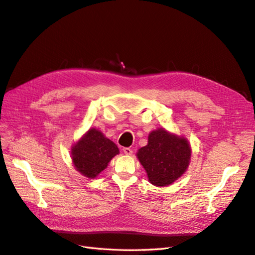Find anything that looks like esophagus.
Listing matches in <instances>:
<instances>
[{
	"label": "esophagus",
	"mask_w": 255,
	"mask_h": 255,
	"mask_svg": "<svg viewBox=\"0 0 255 255\" xmlns=\"http://www.w3.org/2000/svg\"><path fill=\"white\" fill-rule=\"evenodd\" d=\"M122 151L125 152V154H127V155H132L133 154V150L130 148H123Z\"/></svg>",
	"instance_id": "esophagus-1"
}]
</instances>
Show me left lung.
<instances>
[{"instance_id":"obj_1","label":"left lung","mask_w":255,"mask_h":255,"mask_svg":"<svg viewBox=\"0 0 255 255\" xmlns=\"http://www.w3.org/2000/svg\"><path fill=\"white\" fill-rule=\"evenodd\" d=\"M190 155L188 141L164 128L150 133L148 144L137 153L149 181L156 186H166L179 179L186 171Z\"/></svg>"}]
</instances>
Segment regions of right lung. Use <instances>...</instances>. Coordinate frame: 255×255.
I'll use <instances>...</instances> for the list:
<instances>
[{
    "mask_svg": "<svg viewBox=\"0 0 255 255\" xmlns=\"http://www.w3.org/2000/svg\"><path fill=\"white\" fill-rule=\"evenodd\" d=\"M118 153V146L112 140L105 138L100 130L90 128L72 148V160L76 170L94 179Z\"/></svg>",
    "mask_w": 255,
    "mask_h": 255,
    "instance_id": "1",
    "label": "right lung"
}]
</instances>
